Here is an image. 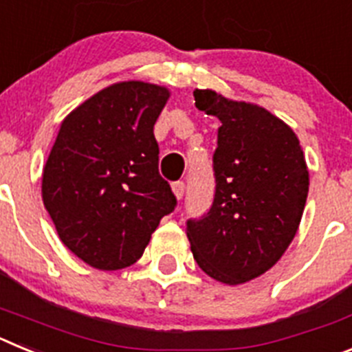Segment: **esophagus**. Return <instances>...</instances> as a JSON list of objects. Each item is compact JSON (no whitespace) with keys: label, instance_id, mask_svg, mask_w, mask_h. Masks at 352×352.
Listing matches in <instances>:
<instances>
[{"label":"esophagus","instance_id":"obj_1","mask_svg":"<svg viewBox=\"0 0 352 352\" xmlns=\"http://www.w3.org/2000/svg\"><path fill=\"white\" fill-rule=\"evenodd\" d=\"M173 192L176 199H182L185 195V183L183 182H174L173 183Z\"/></svg>","mask_w":352,"mask_h":352}]
</instances>
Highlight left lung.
Masks as SVG:
<instances>
[{
    "label": "left lung",
    "mask_w": 352,
    "mask_h": 352,
    "mask_svg": "<svg viewBox=\"0 0 352 352\" xmlns=\"http://www.w3.org/2000/svg\"><path fill=\"white\" fill-rule=\"evenodd\" d=\"M195 107L217 116L214 197L201 219L186 220L199 268L222 284L257 278L284 256L301 222L309 169L300 141L256 104L195 89Z\"/></svg>",
    "instance_id": "1"
}]
</instances>
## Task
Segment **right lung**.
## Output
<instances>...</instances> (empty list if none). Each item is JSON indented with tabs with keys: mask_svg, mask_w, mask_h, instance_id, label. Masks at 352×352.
I'll list each match as a JSON object with an SVG mask.
<instances>
[{
	"mask_svg": "<svg viewBox=\"0 0 352 352\" xmlns=\"http://www.w3.org/2000/svg\"><path fill=\"white\" fill-rule=\"evenodd\" d=\"M167 98L164 86L116 82L61 123L43 167V206L65 247L93 268L114 272L141 259L176 208L153 133Z\"/></svg>",
	"mask_w": 352,
	"mask_h": 352,
	"instance_id": "obj_1",
	"label": "right lung"
}]
</instances>
